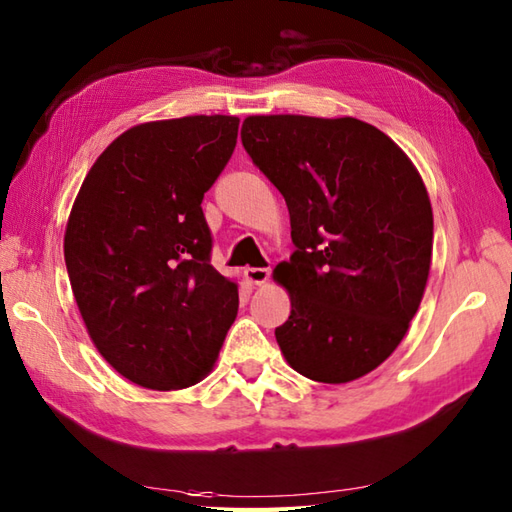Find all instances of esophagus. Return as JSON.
Masks as SVG:
<instances>
[{"label": "esophagus", "mask_w": 512, "mask_h": 512, "mask_svg": "<svg viewBox=\"0 0 512 512\" xmlns=\"http://www.w3.org/2000/svg\"><path fill=\"white\" fill-rule=\"evenodd\" d=\"M244 275H246V280L250 284L262 286V284L268 282V277H271V271H268V268H246Z\"/></svg>", "instance_id": "1"}]
</instances>
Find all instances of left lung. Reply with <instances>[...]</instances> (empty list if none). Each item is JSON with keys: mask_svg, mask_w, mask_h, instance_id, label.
Returning a JSON list of instances; mask_svg holds the SVG:
<instances>
[{"mask_svg": "<svg viewBox=\"0 0 512 512\" xmlns=\"http://www.w3.org/2000/svg\"><path fill=\"white\" fill-rule=\"evenodd\" d=\"M241 143L291 215L295 253L273 271L291 295L277 345L318 383L362 378L401 345L423 300L434 217L421 174L351 116H248Z\"/></svg>", "mask_w": 512, "mask_h": 512, "instance_id": "1", "label": "left lung"}]
</instances>
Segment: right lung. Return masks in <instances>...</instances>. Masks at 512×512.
<instances>
[{
	"instance_id": "1",
	"label": "right lung",
	"mask_w": 512,
	"mask_h": 512,
	"mask_svg": "<svg viewBox=\"0 0 512 512\" xmlns=\"http://www.w3.org/2000/svg\"><path fill=\"white\" fill-rule=\"evenodd\" d=\"M237 116H183L120 134L87 172L64 262L91 342L120 376L197 385L237 318V284L210 264L201 201L237 145Z\"/></svg>"
}]
</instances>
